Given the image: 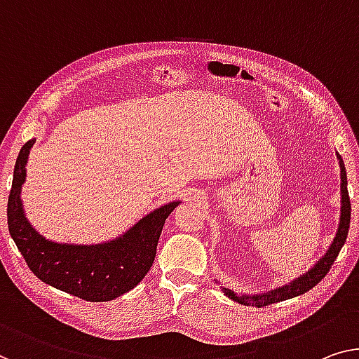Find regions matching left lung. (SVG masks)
<instances>
[{"label": "left lung", "mask_w": 359, "mask_h": 359, "mask_svg": "<svg viewBox=\"0 0 359 359\" xmlns=\"http://www.w3.org/2000/svg\"><path fill=\"white\" fill-rule=\"evenodd\" d=\"M337 159H339V165H340V196H341L340 222H339V227H337V232H335L332 243H330V247L327 248V251H325V255L323 256V258H320L308 272H304L303 276H299V277H297V279H293L292 282L285 283L283 287L274 288V290H269L266 293H255V295H248V293H245V295H238L237 292L231 290V288L221 287L224 295L240 304L261 308V306H267V304H272V303L283 302V299H290V298H295L298 295H303V293L311 290L314 285H318V283L324 279L325 274H327L330 269V266L334 264L335 258L339 256L341 247L345 245L346 235H348V227H350V217H351L350 196H348V189H346L345 164L339 153H337Z\"/></svg>", "instance_id": "obj_1"}]
</instances>
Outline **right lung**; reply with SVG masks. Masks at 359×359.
I'll list each match as a JSON object with an SVG mask.
<instances>
[{
	"mask_svg": "<svg viewBox=\"0 0 359 359\" xmlns=\"http://www.w3.org/2000/svg\"><path fill=\"white\" fill-rule=\"evenodd\" d=\"M35 140L20 148L8 200V227L27 266L41 282L87 302H111L138 285L153 266L165 219L180 201L153 210L119 237L98 245L46 240L25 217L20 191Z\"/></svg>",
	"mask_w": 359,
	"mask_h": 359,
	"instance_id": "right-lung-1",
	"label": "right lung"
}]
</instances>
